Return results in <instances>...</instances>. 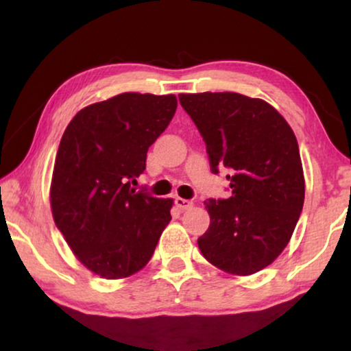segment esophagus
<instances>
[{"instance_id":"1","label":"esophagus","mask_w":351,"mask_h":351,"mask_svg":"<svg viewBox=\"0 0 351 351\" xmlns=\"http://www.w3.org/2000/svg\"><path fill=\"white\" fill-rule=\"evenodd\" d=\"M174 203H176V206L177 208H179L180 210H185V209H190L191 206H193V203H191L190 199H184V198H179V196H177V198L174 199Z\"/></svg>"}]
</instances>
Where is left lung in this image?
Wrapping results in <instances>:
<instances>
[{
	"instance_id": "1",
	"label": "left lung",
	"mask_w": 351,
	"mask_h": 351,
	"mask_svg": "<svg viewBox=\"0 0 351 351\" xmlns=\"http://www.w3.org/2000/svg\"><path fill=\"white\" fill-rule=\"evenodd\" d=\"M206 143L210 171H227L232 195L204 201L210 225L198 238L213 265L252 275L287 246L300 217L305 182L299 143L271 105L237 93L179 94Z\"/></svg>"
}]
</instances>
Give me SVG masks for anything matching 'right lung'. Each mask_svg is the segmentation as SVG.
Instances as JSON below:
<instances>
[{
	"instance_id": "right-lung-1",
	"label": "right lung",
	"mask_w": 351,
	"mask_h": 351,
	"mask_svg": "<svg viewBox=\"0 0 351 351\" xmlns=\"http://www.w3.org/2000/svg\"><path fill=\"white\" fill-rule=\"evenodd\" d=\"M176 108L172 94L124 93L81 110L62 136L52 215L75 256L95 275H134L150 261L169 223L172 199L132 185Z\"/></svg>"
}]
</instances>
